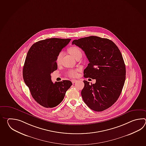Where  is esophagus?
<instances>
[{"instance_id":"34e87169","label":"esophagus","mask_w":146,"mask_h":146,"mask_svg":"<svg viewBox=\"0 0 146 146\" xmlns=\"http://www.w3.org/2000/svg\"><path fill=\"white\" fill-rule=\"evenodd\" d=\"M76 81H77V80H74V79H73V80H72V83L73 84H74Z\"/></svg>"}]
</instances>
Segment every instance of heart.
Instances as JSON below:
<instances>
[{
	"label": "heart",
	"mask_w": 146,
	"mask_h": 146,
	"mask_svg": "<svg viewBox=\"0 0 146 146\" xmlns=\"http://www.w3.org/2000/svg\"><path fill=\"white\" fill-rule=\"evenodd\" d=\"M69 52L74 58H76L78 56H82V51L80 48L78 46H73L69 48ZM62 57V53H60L58 55L56 58V62L57 64H59L61 61V58ZM67 74L69 77L71 78L76 77L77 76V70H69Z\"/></svg>",
	"instance_id": "1"
}]
</instances>
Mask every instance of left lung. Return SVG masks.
Returning <instances> with one entry per match:
<instances>
[{"label":"left lung","mask_w":146,"mask_h":146,"mask_svg":"<svg viewBox=\"0 0 146 146\" xmlns=\"http://www.w3.org/2000/svg\"><path fill=\"white\" fill-rule=\"evenodd\" d=\"M84 50L89 63L84 77L96 79L94 84L84 80L81 96L90 109L101 112L114 104L119 98L126 78V67L118 47L112 40L90 36L74 40Z\"/></svg>","instance_id":"obj_1"}]
</instances>
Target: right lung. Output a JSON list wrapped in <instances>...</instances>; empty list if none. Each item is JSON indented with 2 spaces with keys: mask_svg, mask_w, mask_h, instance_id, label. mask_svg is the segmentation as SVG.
Returning <instances> with one entry per match:
<instances>
[{
  "mask_svg": "<svg viewBox=\"0 0 146 146\" xmlns=\"http://www.w3.org/2000/svg\"><path fill=\"white\" fill-rule=\"evenodd\" d=\"M70 38H51L33 44L28 51L23 68V78L36 102L52 108L62 102L72 85L69 80H51L50 74L57 70L56 58Z\"/></svg>",
  "mask_w": 146,
  "mask_h": 146,
  "instance_id": "add662e5",
  "label": "right lung"
}]
</instances>
